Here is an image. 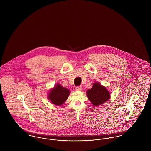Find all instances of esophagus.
I'll return each mask as SVG.
<instances>
[{
  "mask_svg": "<svg viewBox=\"0 0 151 151\" xmlns=\"http://www.w3.org/2000/svg\"><path fill=\"white\" fill-rule=\"evenodd\" d=\"M82 89H83V88H82V86H79L76 87V90L77 91H81Z\"/></svg>",
  "mask_w": 151,
  "mask_h": 151,
  "instance_id": "1",
  "label": "esophagus"
}]
</instances>
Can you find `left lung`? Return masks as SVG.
<instances>
[{"mask_svg": "<svg viewBox=\"0 0 151 151\" xmlns=\"http://www.w3.org/2000/svg\"><path fill=\"white\" fill-rule=\"evenodd\" d=\"M86 96L91 103L96 107L102 105L110 98V93L105 86L95 82L91 89L86 91Z\"/></svg>", "mask_w": 151, "mask_h": 151, "instance_id": "8db88e82", "label": "left lung"}]
</instances>
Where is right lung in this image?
<instances>
[{
  "label": "right lung",
  "instance_id": "1",
  "mask_svg": "<svg viewBox=\"0 0 151 151\" xmlns=\"http://www.w3.org/2000/svg\"><path fill=\"white\" fill-rule=\"evenodd\" d=\"M70 94V91L68 89L57 83L54 88L51 89L47 97L52 104L56 106H60L67 100Z\"/></svg>",
  "mask_w": 151,
  "mask_h": 151
}]
</instances>
